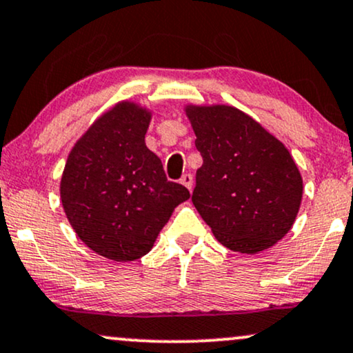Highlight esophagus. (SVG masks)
Returning a JSON list of instances; mask_svg holds the SVG:
<instances>
[{
    "label": "esophagus",
    "instance_id": "obj_1",
    "mask_svg": "<svg viewBox=\"0 0 353 353\" xmlns=\"http://www.w3.org/2000/svg\"><path fill=\"white\" fill-rule=\"evenodd\" d=\"M181 184L185 185L189 190H192V187H194V177H192V174H184L181 179Z\"/></svg>",
    "mask_w": 353,
    "mask_h": 353
}]
</instances>
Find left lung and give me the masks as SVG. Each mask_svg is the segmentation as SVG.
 Wrapping results in <instances>:
<instances>
[{"mask_svg": "<svg viewBox=\"0 0 353 353\" xmlns=\"http://www.w3.org/2000/svg\"><path fill=\"white\" fill-rule=\"evenodd\" d=\"M203 158L192 203L230 251L257 254L292 230L303 179L292 154L257 120L233 105L184 107Z\"/></svg>", "mask_w": 353, "mask_h": 353, "instance_id": "1", "label": "left lung"}]
</instances>
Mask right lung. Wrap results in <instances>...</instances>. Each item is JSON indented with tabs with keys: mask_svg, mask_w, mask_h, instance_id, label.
<instances>
[{
	"mask_svg": "<svg viewBox=\"0 0 353 353\" xmlns=\"http://www.w3.org/2000/svg\"><path fill=\"white\" fill-rule=\"evenodd\" d=\"M151 117L138 102H117L74 143L61 174L71 228L91 251L115 262L148 254L174 208L190 197L168 181L145 143Z\"/></svg>",
	"mask_w": 353,
	"mask_h": 353,
	"instance_id": "obj_1",
	"label": "right lung"
}]
</instances>
